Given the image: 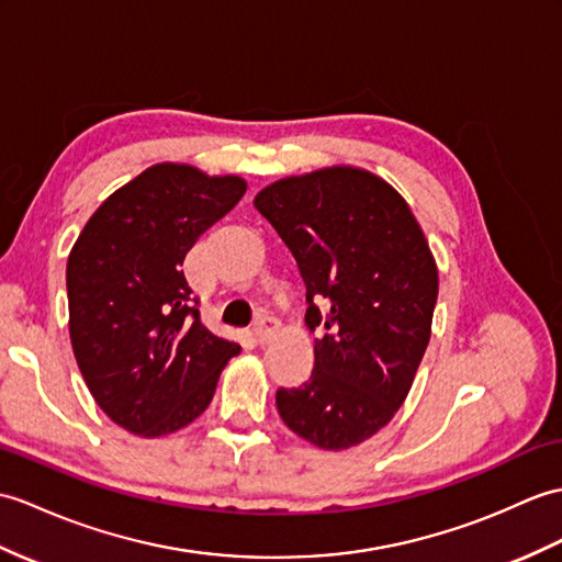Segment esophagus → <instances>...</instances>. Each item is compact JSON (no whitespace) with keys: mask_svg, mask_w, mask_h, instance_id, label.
<instances>
[{"mask_svg":"<svg viewBox=\"0 0 562 562\" xmlns=\"http://www.w3.org/2000/svg\"><path fill=\"white\" fill-rule=\"evenodd\" d=\"M278 333V321L272 316H266V313H260L254 321V337L258 345H266L272 340V335Z\"/></svg>","mask_w":562,"mask_h":562,"instance_id":"1","label":"esophagus"}]
</instances>
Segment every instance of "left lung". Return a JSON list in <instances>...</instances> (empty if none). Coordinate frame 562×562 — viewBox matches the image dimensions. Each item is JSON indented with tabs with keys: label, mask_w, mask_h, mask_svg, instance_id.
Masks as SVG:
<instances>
[{
	"label": "left lung",
	"mask_w": 562,
	"mask_h": 562,
	"mask_svg": "<svg viewBox=\"0 0 562 562\" xmlns=\"http://www.w3.org/2000/svg\"><path fill=\"white\" fill-rule=\"evenodd\" d=\"M306 284L311 378L276 395L282 422L325 450L359 446L407 397L430 340L438 270L419 222L383 179L330 167L256 195Z\"/></svg>",
	"instance_id": "obj_1"
}]
</instances>
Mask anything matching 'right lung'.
I'll return each instance as SVG.
<instances>
[{
	"label": "right lung",
	"mask_w": 562,
	"mask_h": 562,
	"mask_svg": "<svg viewBox=\"0 0 562 562\" xmlns=\"http://www.w3.org/2000/svg\"><path fill=\"white\" fill-rule=\"evenodd\" d=\"M246 191L239 177L155 165L88 220L67 263L74 357L100 409L136 436L189 426L239 345L205 328L181 263Z\"/></svg>",
	"instance_id": "obj_1"
}]
</instances>
